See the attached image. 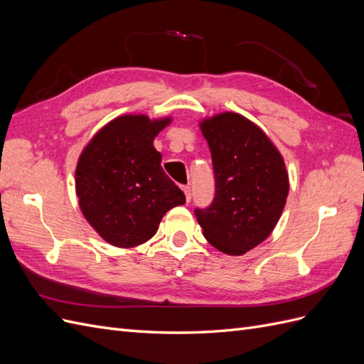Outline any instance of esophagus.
<instances>
[{
    "label": "esophagus",
    "instance_id": "esophagus-1",
    "mask_svg": "<svg viewBox=\"0 0 364 364\" xmlns=\"http://www.w3.org/2000/svg\"><path fill=\"white\" fill-rule=\"evenodd\" d=\"M182 190H183V193H185V199H186V202L190 203V200H191V188L188 185H183L182 186Z\"/></svg>",
    "mask_w": 364,
    "mask_h": 364
}]
</instances>
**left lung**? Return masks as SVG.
Here are the masks:
<instances>
[{"label": "left lung", "mask_w": 364, "mask_h": 364, "mask_svg": "<svg viewBox=\"0 0 364 364\" xmlns=\"http://www.w3.org/2000/svg\"><path fill=\"white\" fill-rule=\"evenodd\" d=\"M211 150L215 196L196 208L205 238L228 255H243L277 226L289 196V174L278 149L252 121L234 112L200 123Z\"/></svg>", "instance_id": "obj_1"}]
</instances>
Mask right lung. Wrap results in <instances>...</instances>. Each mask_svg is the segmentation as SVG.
<instances>
[{"instance_id": "add662e5", "label": "right lung", "mask_w": 364, "mask_h": 364, "mask_svg": "<svg viewBox=\"0 0 364 364\" xmlns=\"http://www.w3.org/2000/svg\"><path fill=\"white\" fill-rule=\"evenodd\" d=\"M170 118L123 115L85 147L75 168V193L85 218L103 240L134 247L156 234L161 218L185 203L183 191L161 167L153 139Z\"/></svg>"}]
</instances>
